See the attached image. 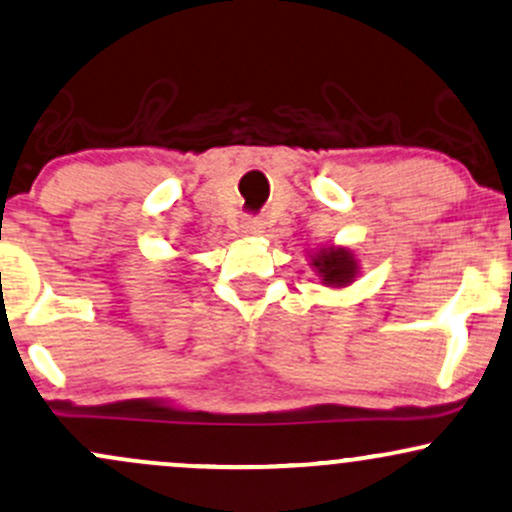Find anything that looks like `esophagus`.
<instances>
[{
  "mask_svg": "<svg viewBox=\"0 0 512 512\" xmlns=\"http://www.w3.org/2000/svg\"><path fill=\"white\" fill-rule=\"evenodd\" d=\"M240 228H243L245 233L257 235V233H262V221L257 216H245L243 223H240Z\"/></svg>",
  "mask_w": 512,
  "mask_h": 512,
  "instance_id": "obj_1",
  "label": "esophagus"
}]
</instances>
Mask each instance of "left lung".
<instances>
[{
  "instance_id": "left-lung-1",
  "label": "left lung",
  "mask_w": 512,
  "mask_h": 512,
  "mask_svg": "<svg viewBox=\"0 0 512 512\" xmlns=\"http://www.w3.org/2000/svg\"><path fill=\"white\" fill-rule=\"evenodd\" d=\"M311 265L328 286H347L357 277V260L345 247H328L313 255Z\"/></svg>"
}]
</instances>
